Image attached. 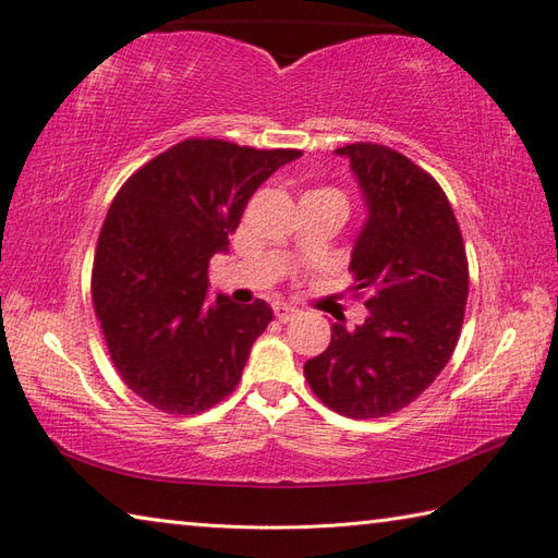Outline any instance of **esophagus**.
<instances>
[{"instance_id":"obj_1","label":"esophagus","mask_w":558,"mask_h":558,"mask_svg":"<svg viewBox=\"0 0 558 558\" xmlns=\"http://www.w3.org/2000/svg\"><path fill=\"white\" fill-rule=\"evenodd\" d=\"M298 314H300L298 306H290V304H276V318H278V322H282V324L292 322V318L298 316Z\"/></svg>"}]
</instances>
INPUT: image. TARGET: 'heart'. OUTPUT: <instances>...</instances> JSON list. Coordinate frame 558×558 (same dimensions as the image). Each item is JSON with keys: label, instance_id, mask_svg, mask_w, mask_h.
<instances>
[{"label": "heart", "instance_id": "b5f03b06", "mask_svg": "<svg viewBox=\"0 0 558 558\" xmlns=\"http://www.w3.org/2000/svg\"><path fill=\"white\" fill-rule=\"evenodd\" d=\"M328 194H336V192H328Z\"/></svg>", "mask_w": 558, "mask_h": 558}]
</instances>
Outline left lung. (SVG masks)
I'll use <instances>...</instances> for the list:
<instances>
[{"instance_id":"left-lung-1","label":"left lung","mask_w":558,"mask_h":558,"mask_svg":"<svg viewBox=\"0 0 558 558\" xmlns=\"http://www.w3.org/2000/svg\"><path fill=\"white\" fill-rule=\"evenodd\" d=\"M350 160L366 220L350 270L369 316L304 364L318 400L352 420L386 417L420 398L453 354L468 302V258L444 189L378 144L336 150Z\"/></svg>"}]
</instances>
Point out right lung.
I'll return each instance as SVG.
<instances>
[{
	"mask_svg": "<svg viewBox=\"0 0 558 558\" xmlns=\"http://www.w3.org/2000/svg\"><path fill=\"white\" fill-rule=\"evenodd\" d=\"M302 150L186 138L129 177L105 218L93 304L122 381L168 414H196L240 384L264 302H208V264L228 254L246 201Z\"/></svg>",
	"mask_w": 558,
	"mask_h": 558,
	"instance_id": "obj_1",
	"label": "right lung"
}]
</instances>
